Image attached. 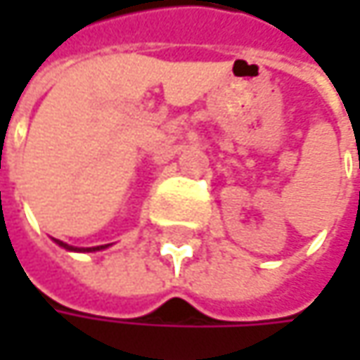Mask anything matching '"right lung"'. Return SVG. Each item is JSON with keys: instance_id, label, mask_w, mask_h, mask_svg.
<instances>
[{"instance_id": "right-lung-1", "label": "right lung", "mask_w": 360, "mask_h": 360, "mask_svg": "<svg viewBox=\"0 0 360 360\" xmlns=\"http://www.w3.org/2000/svg\"><path fill=\"white\" fill-rule=\"evenodd\" d=\"M60 246H63V248H68V250H79V248H72L70 244H65V242L62 240H56ZM100 248H105V246H96V248H86V252H94V250H100Z\"/></svg>"}]
</instances>
